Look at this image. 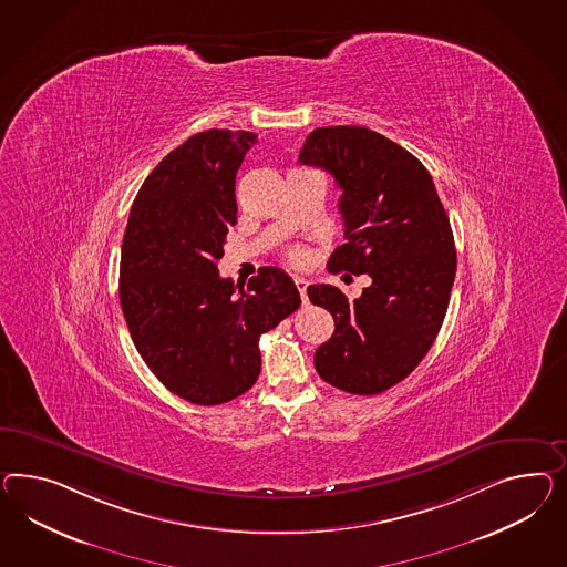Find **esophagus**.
I'll use <instances>...</instances> for the list:
<instances>
[{"label": "esophagus", "instance_id": "obj_1", "mask_svg": "<svg viewBox=\"0 0 567 567\" xmlns=\"http://www.w3.org/2000/svg\"><path fill=\"white\" fill-rule=\"evenodd\" d=\"M307 278L303 276H295V287H297V291L301 295V299H303V303H307Z\"/></svg>", "mask_w": 567, "mask_h": 567}]
</instances>
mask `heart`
<instances>
[{"label": "heart", "mask_w": 567, "mask_h": 567, "mask_svg": "<svg viewBox=\"0 0 567 567\" xmlns=\"http://www.w3.org/2000/svg\"><path fill=\"white\" fill-rule=\"evenodd\" d=\"M287 258L292 264H303L307 260V251L303 247H291L289 251H287Z\"/></svg>", "instance_id": "b5f03b06"}]
</instances>
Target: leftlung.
I'll return each instance as SVG.
<instances>
[{"mask_svg": "<svg viewBox=\"0 0 567 567\" xmlns=\"http://www.w3.org/2000/svg\"><path fill=\"white\" fill-rule=\"evenodd\" d=\"M299 161L328 171L342 192L347 244L328 268L371 276L357 299L332 285L307 287L337 326L313 363L323 382L373 396L413 373L444 323L456 276L450 218L423 163L368 127H318Z\"/></svg>", "mask_w": 567, "mask_h": 567, "instance_id": "left-lung-1", "label": "left lung"}]
</instances>
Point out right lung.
I'll use <instances>...</instances> for the list:
<instances>
[{"instance_id": "obj_1", "label": "right lung", "mask_w": 567, "mask_h": 567, "mask_svg": "<svg viewBox=\"0 0 567 567\" xmlns=\"http://www.w3.org/2000/svg\"><path fill=\"white\" fill-rule=\"evenodd\" d=\"M251 132L185 140L140 187L125 227L120 301L144 363L179 399L213 406L260 375V337L301 306L291 276L264 266L247 289L218 275L237 223L235 177Z\"/></svg>"}]
</instances>
